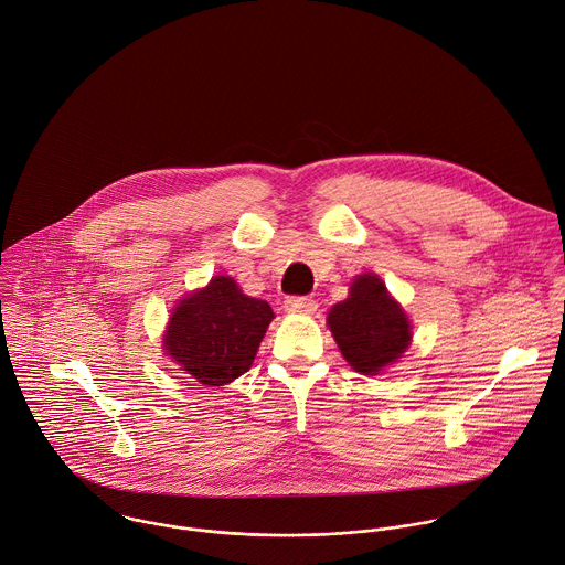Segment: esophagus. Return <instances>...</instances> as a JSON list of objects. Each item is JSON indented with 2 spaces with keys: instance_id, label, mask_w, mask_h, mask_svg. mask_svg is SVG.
Instances as JSON below:
<instances>
[{
  "instance_id": "1",
  "label": "esophagus",
  "mask_w": 565,
  "mask_h": 565,
  "mask_svg": "<svg viewBox=\"0 0 565 565\" xmlns=\"http://www.w3.org/2000/svg\"><path fill=\"white\" fill-rule=\"evenodd\" d=\"M284 308L286 312H292V315H310L317 310V301L310 297H288L284 301Z\"/></svg>"
}]
</instances>
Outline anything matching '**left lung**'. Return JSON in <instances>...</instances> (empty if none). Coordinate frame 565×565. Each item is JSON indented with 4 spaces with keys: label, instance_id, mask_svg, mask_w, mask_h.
Masks as SVG:
<instances>
[{
    "label": "left lung",
    "instance_id": "obj_1",
    "mask_svg": "<svg viewBox=\"0 0 565 565\" xmlns=\"http://www.w3.org/2000/svg\"><path fill=\"white\" fill-rule=\"evenodd\" d=\"M328 326L343 359L361 374H380L408 350L413 339L404 308L372 273L352 281L348 299L330 308Z\"/></svg>",
    "mask_w": 565,
    "mask_h": 565
}]
</instances>
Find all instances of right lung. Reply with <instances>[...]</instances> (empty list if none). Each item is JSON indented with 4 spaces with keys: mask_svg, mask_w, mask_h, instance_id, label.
Wrapping results in <instances>:
<instances>
[{
    "mask_svg": "<svg viewBox=\"0 0 565 565\" xmlns=\"http://www.w3.org/2000/svg\"><path fill=\"white\" fill-rule=\"evenodd\" d=\"M273 317L268 301L244 295L233 277L220 275L174 306L163 350L200 384L226 386L250 370Z\"/></svg>",
    "mask_w": 565,
    "mask_h": 565,
    "instance_id": "add662e5",
    "label": "right lung"
}]
</instances>
